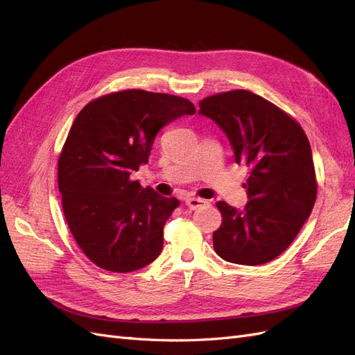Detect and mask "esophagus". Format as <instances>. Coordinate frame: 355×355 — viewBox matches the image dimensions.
Instances as JSON below:
<instances>
[{
  "mask_svg": "<svg viewBox=\"0 0 355 355\" xmlns=\"http://www.w3.org/2000/svg\"><path fill=\"white\" fill-rule=\"evenodd\" d=\"M185 204L188 206V209L191 210H197L200 207H202L204 204H206V201H204L202 198H197V197H189L185 200Z\"/></svg>",
  "mask_w": 355,
  "mask_h": 355,
  "instance_id": "esophagus-1",
  "label": "esophagus"
}]
</instances>
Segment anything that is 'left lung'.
Wrapping results in <instances>:
<instances>
[{
  "label": "left lung",
  "instance_id": "left-lung-1",
  "mask_svg": "<svg viewBox=\"0 0 355 355\" xmlns=\"http://www.w3.org/2000/svg\"><path fill=\"white\" fill-rule=\"evenodd\" d=\"M198 112L222 128L235 163L249 168L245 207L216 202L222 225L213 232L214 252L232 263L270 262L292 244L317 198L313 153L304 128L247 90L209 96L200 102Z\"/></svg>",
  "mask_w": 355,
  "mask_h": 355
}]
</instances>
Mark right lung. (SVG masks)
I'll use <instances>...</instances> for the list:
<instances>
[{
  "mask_svg": "<svg viewBox=\"0 0 355 355\" xmlns=\"http://www.w3.org/2000/svg\"><path fill=\"white\" fill-rule=\"evenodd\" d=\"M194 114L185 98L132 89L101 96L75 118L58 161L62 207L78 247L102 270H141L163 250L166 220L180 202L132 173L148 164L161 128Z\"/></svg>",
  "mask_w": 355,
  "mask_h": 355,
  "instance_id": "right-lung-1",
  "label": "right lung"
}]
</instances>
